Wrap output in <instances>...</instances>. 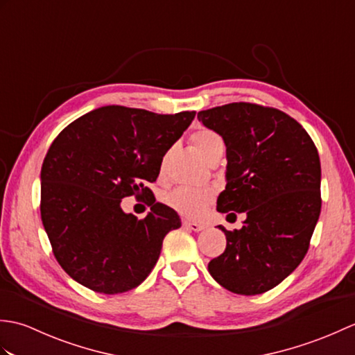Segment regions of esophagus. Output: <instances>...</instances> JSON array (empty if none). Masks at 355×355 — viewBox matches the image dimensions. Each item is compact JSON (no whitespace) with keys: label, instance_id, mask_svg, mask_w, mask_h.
<instances>
[{"label":"esophagus","instance_id":"1","mask_svg":"<svg viewBox=\"0 0 355 355\" xmlns=\"http://www.w3.org/2000/svg\"><path fill=\"white\" fill-rule=\"evenodd\" d=\"M183 227L187 229V230H192V232H201L206 229L205 224H200V223H193V221H187L184 220L183 221Z\"/></svg>","mask_w":355,"mask_h":355}]
</instances>
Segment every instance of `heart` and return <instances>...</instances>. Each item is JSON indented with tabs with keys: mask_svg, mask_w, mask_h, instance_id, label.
<instances>
[{
	"mask_svg": "<svg viewBox=\"0 0 355 355\" xmlns=\"http://www.w3.org/2000/svg\"><path fill=\"white\" fill-rule=\"evenodd\" d=\"M192 143L205 160H207V158L214 153H216V150L224 149V141L221 139V135H218L216 132L210 130H200L195 132L192 135ZM166 160H168V157H164L162 160L160 173L164 172ZM163 201L166 206H169L180 215L197 218L205 214V210L210 205V201H212V193L209 191L180 186L175 187V189L166 192L163 195Z\"/></svg>",
	"mask_w": 355,
	"mask_h": 355,
	"instance_id": "b5f03b06",
	"label": "heart"
}]
</instances>
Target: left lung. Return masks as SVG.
Instances as JSON below:
<instances>
[{
	"instance_id": "obj_1",
	"label": "left lung",
	"mask_w": 355,
	"mask_h": 355,
	"mask_svg": "<svg viewBox=\"0 0 355 355\" xmlns=\"http://www.w3.org/2000/svg\"><path fill=\"white\" fill-rule=\"evenodd\" d=\"M198 120L225 143L216 210L247 216L239 230L218 225L227 245L209 273L232 293H266L308 252L322 206L319 153L302 125L275 108L236 102L200 111Z\"/></svg>"
}]
</instances>
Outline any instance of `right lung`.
<instances>
[{"label":"right lung","mask_w":355,"mask_h":355,"mask_svg":"<svg viewBox=\"0 0 355 355\" xmlns=\"http://www.w3.org/2000/svg\"><path fill=\"white\" fill-rule=\"evenodd\" d=\"M195 111L155 114L117 105L74 120L51 143L41 169V218L58 262L96 293L139 286L158 261L164 236L182 227L175 210L153 200L164 154ZM150 198L145 220L125 214V196Z\"/></svg>","instance_id":"obj_1"}]
</instances>
